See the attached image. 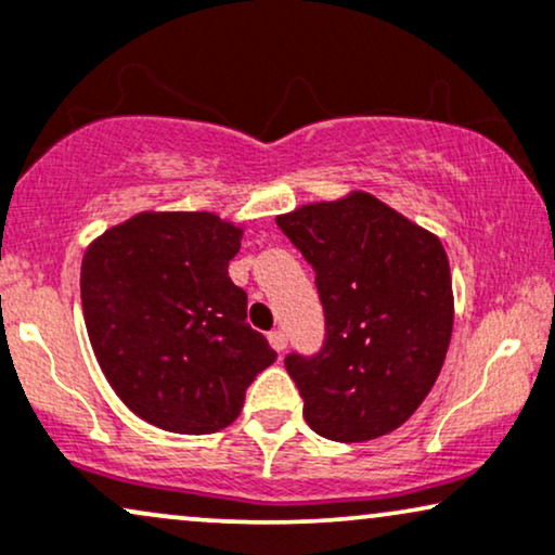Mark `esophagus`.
<instances>
[{
  "mask_svg": "<svg viewBox=\"0 0 555 555\" xmlns=\"http://www.w3.org/2000/svg\"><path fill=\"white\" fill-rule=\"evenodd\" d=\"M269 343H271V348L276 350V353H282V350L286 348V335L282 333V330H271Z\"/></svg>",
  "mask_w": 555,
  "mask_h": 555,
  "instance_id": "34e87169",
  "label": "esophagus"
}]
</instances>
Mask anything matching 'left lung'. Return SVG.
Segmentation results:
<instances>
[{"label": "left lung", "mask_w": 555, "mask_h": 555, "mask_svg": "<svg viewBox=\"0 0 555 555\" xmlns=\"http://www.w3.org/2000/svg\"><path fill=\"white\" fill-rule=\"evenodd\" d=\"M276 225L314 269L325 343L286 356L314 433L382 438L412 417L443 369L453 333L443 243L369 192L312 202Z\"/></svg>", "instance_id": "1"}]
</instances>
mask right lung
Returning a JSON list of instances; mask_svg holds the SVG:
<instances>
[{"label": "right lung", "mask_w": 555, "mask_h": 555, "mask_svg": "<svg viewBox=\"0 0 555 555\" xmlns=\"http://www.w3.org/2000/svg\"><path fill=\"white\" fill-rule=\"evenodd\" d=\"M241 237V225L215 212H140L83 254L81 307L96 361L128 410L160 430H222L276 361L228 276Z\"/></svg>", "instance_id": "obj_1"}]
</instances>
